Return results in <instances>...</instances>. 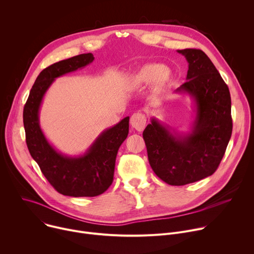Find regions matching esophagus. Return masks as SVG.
<instances>
[{"instance_id": "obj_1", "label": "esophagus", "mask_w": 254, "mask_h": 254, "mask_svg": "<svg viewBox=\"0 0 254 254\" xmlns=\"http://www.w3.org/2000/svg\"><path fill=\"white\" fill-rule=\"evenodd\" d=\"M146 123H147L146 116L140 113L133 114L130 118V126L137 131L143 130L144 127H146Z\"/></svg>"}]
</instances>
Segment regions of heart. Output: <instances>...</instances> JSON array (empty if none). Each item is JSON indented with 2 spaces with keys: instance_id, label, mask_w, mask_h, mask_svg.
Wrapping results in <instances>:
<instances>
[{
  "instance_id": "b5f03b06",
  "label": "heart",
  "mask_w": 254,
  "mask_h": 254,
  "mask_svg": "<svg viewBox=\"0 0 254 254\" xmlns=\"http://www.w3.org/2000/svg\"><path fill=\"white\" fill-rule=\"evenodd\" d=\"M172 78L170 67L161 63H150L142 65L133 74L131 83L134 86H146L153 83L156 89L165 87Z\"/></svg>"
}]
</instances>
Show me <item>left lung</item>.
<instances>
[{"label":"left lung","mask_w":254,"mask_h":254,"mask_svg":"<svg viewBox=\"0 0 254 254\" xmlns=\"http://www.w3.org/2000/svg\"><path fill=\"white\" fill-rule=\"evenodd\" d=\"M188 62L186 82L174 92L193 101L190 130L179 131L152 118L142 132L155 174L169 185L183 186L218 168L232 133L228 86L210 58L199 49L177 50Z\"/></svg>","instance_id":"1"}]
</instances>
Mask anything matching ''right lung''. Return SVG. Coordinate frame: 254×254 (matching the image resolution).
<instances>
[{"label":"right lung","instance_id":"right-lung-1","mask_svg":"<svg viewBox=\"0 0 254 254\" xmlns=\"http://www.w3.org/2000/svg\"><path fill=\"white\" fill-rule=\"evenodd\" d=\"M93 60V55L86 53L48 66L36 78L24 106L23 122L30 155L48 182L65 196L94 197L105 192L114 181L118 151L128 134L129 117H127L104 129L84 154L72 157L57 151L40 127V107L54 80L84 68Z\"/></svg>","mask_w":254,"mask_h":254}]
</instances>
